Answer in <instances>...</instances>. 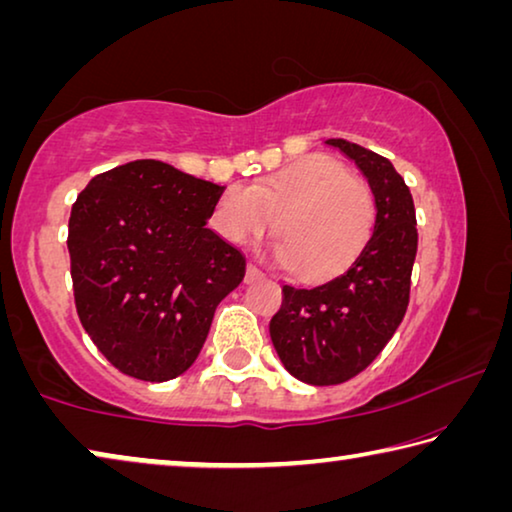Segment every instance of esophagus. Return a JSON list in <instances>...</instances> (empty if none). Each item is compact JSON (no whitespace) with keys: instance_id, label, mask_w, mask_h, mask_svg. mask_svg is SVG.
Returning a JSON list of instances; mask_svg holds the SVG:
<instances>
[{"instance_id":"esophagus-1","label":"esophagus","mask_w":512,"mask_h":512,"mask_svg":"<svg viewBox=\"0 0 512 512\" xmlns=\"http://www.w3.org/2000/svg\"><path fill=\"white\" fill-rule=\"evenodd\" d=\"M264 277V273L259 271L257 266H253V264H248L246 266V284H253V282H259Z\"/></svg>"}]
</instances>
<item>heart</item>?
Listing matches in <instances>:
<instances>
[{"label":"heart","instance_id":"1","mask_svg":"<svg viewBox=\"0 0 512 512\" xmlns=\"http://www.w3.org/2000/svg\"><path fill=\"white\" fill-rule=\"evenodd\" d=\"M214 228L237 246L280 232L271 248L277 264L302 280H327L345 271L368 244L375 201L363 180L332 158L289 164L253 187L232 185L216 201Z\"/></svg>","mask_w":512,"mask_h":512}]
</instances>
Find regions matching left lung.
<instances>
[{
  "mask_svg": "<svg viewBox=\"0 0 512 512\" xmlns=\"http://www.w3.org/2000/svg\"><path fill=\"white\" fill-rule=\"evenodd\" d=\"M357 164L375 196V228L343 275L320 287L284 284L271 318L282 366L311 386H334L366 370L400 327L418 250L413 196L386 158L348 140H327Z\"/></svg>",
  "mask_w": 512,
  "mask_h": 512,
  "instance_id": "8db88e82",
  "label": "left lung"
}]
</instances>
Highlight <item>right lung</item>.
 Here are the masks:
<instances>
[{
  "label": "right lung",
  "instance_id": "obj_1",
  "mask_svg": "<svg viewBox=\"0 0 512 512\" xmlns=\"http://www.w3.org/2000/svg\"><path fill=\"white\" fill-rule=\"evenodd\" d=\"M221 185L160 160L94 176L72 205L76 311L112 366L142 381L192 368L246 257L207 228Z\"/></svg>",
  "mask_w": 512,
  "mask_h": 512
}]
</instances>
